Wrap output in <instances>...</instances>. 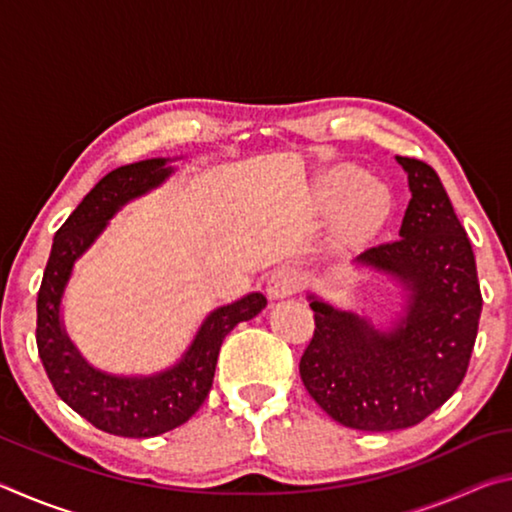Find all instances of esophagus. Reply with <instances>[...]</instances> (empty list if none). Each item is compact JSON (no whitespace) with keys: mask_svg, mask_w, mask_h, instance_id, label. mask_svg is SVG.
Instances as JSON below:
<instances>
[{"mask_svg":"<svg viewBox=\"0 0 512 512\" xmlns=\"http://www.w3.org/2000/svg\"><path fill=\"white\" fill-rule=\"evenodd\" d=\"M298 289H300V273L296 271V268H291V266L275 268V271L271 273V277H268V284H266L268 298H273V300L289 298Z\"/></svg>","mask_w":512,"mask_h":512,"instance_id":"obj_1","label":"esophagus"}]
</instances>
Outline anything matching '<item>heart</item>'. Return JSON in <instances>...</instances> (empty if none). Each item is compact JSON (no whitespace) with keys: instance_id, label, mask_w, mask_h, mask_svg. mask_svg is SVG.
<instances>
[{"instance_id":"1","label":"heart","mask_w":512,"mask_h":512,"mask_svg":"<svg viewBox=\"0 0 512 512\" xmlns=\"http://www.w3.org/2000/svg\"><path fill=\"white\" fill-rule=\"evenodd\" d=\"M325 192L332 203L351 196L345 201L339 221H336V237L341 244L354 246L366 241L375 235L391 212V196L381 185L370 183L361 169L341 167L332 171L325 183Z\"/></svg>"}]
</instances>
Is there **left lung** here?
<instances>
[{"label": "left lung", "instance_id": "obj_1", "mask_svg": "<svg viewBox=\"0 0 512 512\" xmlns=\"http://www.w3.org/2000/svg\"><path fill=\"white\" fill-rule=\"evenodd\" d=\"M411 201L400 239L368 248L357 264L397 277L409 291L393 332L309 296L314 336L300 377L329 418L361 431L422 422L456 393L470 366L483 307L472 244L438 173L402 158Z\"/></svg>", "mask_w": 512, "mask_h": 512}]
</instances>
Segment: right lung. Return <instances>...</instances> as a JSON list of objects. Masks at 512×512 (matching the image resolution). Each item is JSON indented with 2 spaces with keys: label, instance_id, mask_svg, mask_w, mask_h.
Here are the masks:
<instances>
[{
  "label": "right lung",
  "instance_id": "obj_1",
  "mask_svg": "<svg viewBox=\"0 0 512 512\" xmlns=\"http://www.w3.org/2000/svg\"><path fill=\"white\" fill-rule=\"evenodd\" d=\"M169 176L171 167L164 158L126 164L103 176L56 232L38 291L36 341L51 386L94 427L124 438L160 436L192 418L212 388L223 339L237 323L266 307L262 293H250L212 311L185 357L153 377H112L94 370L76 352L60 325V298L74 262L121 205L162 185Z\"/></svg>",
  "mask_w": 512,
  "mask_h": 512
}]
</instances>
